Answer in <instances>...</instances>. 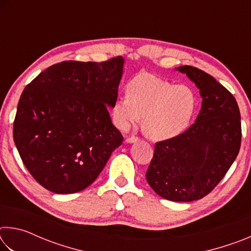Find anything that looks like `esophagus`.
<instances>
[{
	"label": "esophagus",
	"instance_id": "1",
	"mask_svg": "<svg viewBox=\"0 0 251 251\" xmlns=\"http://www.w3.org/2000/svg\"><path fill=\"white\" fill-rule=\"evenodd\" d=\"M138 137L137 136H129V137H127L126 138V143H135V142H137L138 141Z\"/></svg>",
	"mask_w": 251,
	"mask_h": 251
}]
</instances>
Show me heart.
Instances as JSON below:
<instances>
[{
    "label": "heart",
    "mask_w": 251,
    "mask_h": 251,
    "mask_svg": "<svg viewBox=\"0 0 251 251\" xmlns=\"http://www.w3.org/2000/svg\"><path fill=\"white\" fill-rule=\"evenodd\" d=\"M197 108V97L187 85H174L151 74L134 76L126 84V96L114 101L112 115L122 129L141 121L152 139L176 137L187 129Z\"/></svg>",
    "instance_id": "obj_1"
}]
</instances>
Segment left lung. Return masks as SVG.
Wrapping results in <instances>:
<instances>
[{"mask_svg": "<svg viewBox=\"0 0 251 251\" xmlns=\"http://www.w3.org/2000/svg\"><path fill=\"white\" fill-rule=\"evenodd\" d=\"M196 84L202 97L194 124L176 137L155 144L146 179L160 197L194 201L212 192L235 161L241 144L236 99L197 67L177 69Z\"/></svg>", "mask_w": 251, "mask_h": 251, "instance_id": "left-lung-1", "label": "left lung"}]
</instances>
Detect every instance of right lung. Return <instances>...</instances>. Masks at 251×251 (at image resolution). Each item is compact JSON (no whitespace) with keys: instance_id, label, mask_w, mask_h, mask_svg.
Listing matches in <instances>:
<instances>
[{"instance_id":"add662e5","label":"right lung","mask_w":251,"mask_h":251,"mask_svg":"<svg viewBox=\"0 0 251 251\" xmlns=\"http://www.w3.org/2000/svg\"><path fill=\"white\" fill-rule=\"evenodd\" d=\"M124 59L64 61L50 66L24 88L13 138L24 166L55 194L86 188L103 171L123 135L108 106L117 100Z\"/></svg>"}]
</instances>
